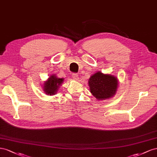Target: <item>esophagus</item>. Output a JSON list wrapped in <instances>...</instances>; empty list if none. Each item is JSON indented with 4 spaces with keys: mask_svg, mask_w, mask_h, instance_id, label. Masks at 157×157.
I'll list each match as a JSON object with an SVG mask.
<instances>
[{
    "mask_svg": "<svg viewBox=\"0 0 157 157\" xmlns=\"http://www.w3.org/2000/svg\"><path fill=\"white\" fill-rule=\"evenodd\" d=\"M72 78H73V79H75V80H78V75L77 74H75V73H74V74H72Z\"/></svg>",
    "mask_w": 157,
    "mask_h": 157,
    "instance_id": "1",
    "label": "esophagus"
}]
</instances>
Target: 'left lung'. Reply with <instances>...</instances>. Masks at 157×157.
I'll use <instances>...</instances> for the list:
<instances>
[{
	"label": "left lung",
	"instance_id": "8db88e82",
	"mask_svg": "<svg viewBox=\"0 0 157 157\" xmlns=\"http://www.w3.org/2000/svg\"><path fill=\"white\" fill-rule=\"evenodd\" d=\"M89 86L92 95L98 100H105L113 97L118 87V79L114 76L98 72L89 79Z\"/></svg>",
	"mask_w": 157,
	"mask_h": 157
}]
</instances>
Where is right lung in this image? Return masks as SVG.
Masks as SVG:
<instances>
[{"label":"right lung","mask_w":157,"mask_h":157,"mask_svg":"<svg viewBox=\"0 0 157 157\" xmlns=\"http://www.w3.org/2000/svg\"><path fill=\"white\" fill-rule=\"evenodd\" d=\"M64 79L57 78L56 75H52L48 78L47 81L44 83V91L47 95H53L56 93L59 86L63 83Z\"/></svg>","instance_id":"right-lung-1"}]
</instances>
